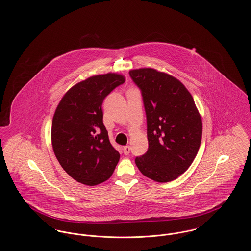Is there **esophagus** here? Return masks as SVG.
<instances>
[{
  "mask_svg": "<svg viewBox=\"0 0 251 251\" xmlns=\"http://www.w3.org/2000/svg\"><path fill=\"white\" fill-rule=\"evenodd\" d=\"M123 151H124V153H125L126 155L129 154V152H130V147H129V146H125V147L123 148Z\"/></svg>",
  "mask_w": 251,
  "mask_h": 251,
  "instance_id": "1",
  "label": "esophagus"
}]
</instances>
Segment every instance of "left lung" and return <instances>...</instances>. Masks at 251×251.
<instances>
[{
  "instance_id": "left-lung-1",
  "label": "left lung",
  "mask_w": 251,
  "mask_h": 251,
  "mask_svg": "<svg viewBox=\"0 0 251 251\" xmlns=\"http://www.w3.org/2000/svg\"><path fill=\"white\" fill-rule=\"evenodd\" d=\"M141 89L147 115V152L135 158L144 176L157 182L179 178L193 162L202 140V118L176 77L151 68L129 71Z\"/></svg>"
}]
</instances>
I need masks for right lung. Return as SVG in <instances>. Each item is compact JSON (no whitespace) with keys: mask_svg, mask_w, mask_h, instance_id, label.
Wrapping results in <instances>:
<instances>
[{"mask_svg":"<svg viewBox=\"0 0 251 251\" xmlns=\"http://www.w3.org/2000/svg\"><path fill=\"white\" fill-rule=\"evenodd\" d=\"M126 77L116 72L98 74L78 82L64 95L55 110L51 142L63 169L85 185L94 186L113 174L120 153L109 141L101 105Z\"/></svg>","mask_w":251,"mask_h":251,"instance_id":"right-lung-1","label":"right lung"}]
</instances>
